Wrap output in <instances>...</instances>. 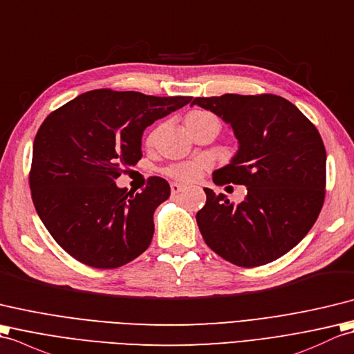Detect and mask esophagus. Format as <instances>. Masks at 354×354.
<instances>
[{"instance_id":"obj_1","label":"esophagus","mask_w":354,"mask_h":354,"mask_svg":"<svg viewBox=\"0 0 354 354\" xmlns=\"http://www.w3.org/2000/svg\"><path fill=\"white\" fill-rule=\"evenodd\" d=\"M185 191V186L183 185H180V183H171V192L172 194H180V192H183Z\"/></svg>"}]
</instances>
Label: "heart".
<instances>
[{"label": "heart", "instance_id": "obj_1", "mask_svg": "<svg viewBox=\"0 0 354 354\" xmlns=\"http://www.w3.org/2000/svg\"><path fill=\"white\" fill-rule=\"evenodd\" d=\"M210 118H215V116L206 111H194L186 116V124L194 122V121L210 120ZM153 136H150V139ZM204 169H206V163L201 160H194V162L171 165V167L167 168V174L172 178L178 180V182H194V180H197L201 176V172Z\"/></svg>", "mask_w": 354, "mask_h": 354}]
</instances>
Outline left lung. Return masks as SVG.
<instances>
[{"label":"left lung","mask_w":354,"mask_h":354,"mask_svg":"<svg viewBox=\"0 0 354 354\" xmlns=\"http://www.w3.org/2000/svg\"><path fill=\"white\" fill-rule=\"evenodd\" d=\"M230 124L239 142L214 182L243 185L238 206L204 187L197 212L204 242L243 268L270 263L294 248L315 224L326 197V148L315 125L290 101L262 95L197 97L192 104Z\"/></svg>","instance_id":"8db88e82"}]
</instances>
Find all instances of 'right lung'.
I'll use <instances>...</instances> for the list:
<instances>
[{
	"instance_id": "add662e5",
	"label": "right lung",
	"mask_w": 354,
	"mask_h": 354,
	"mask_svg": "<svg viewBox=\"0 0 354 354\" xmlns=\"http://www.w3.org/2000/svg\"><path fill=\"white\" fill-rule=\"evenodd\" d=\"M191 97L95 89L45 118L33 142L31 198L39 218L69 256L92 268L131 262L151 243L153 215L171 187L150 177L142 192L118 187L122 167L142 157V133Z\"/></svg>"
}]
</instances>
